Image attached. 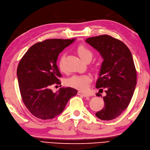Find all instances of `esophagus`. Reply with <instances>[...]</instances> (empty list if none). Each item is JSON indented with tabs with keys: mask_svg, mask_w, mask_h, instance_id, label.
<instances>
[{
	"mask_svg": "<svg viewBox=\"0 0 150 150\" xmlns=\"http://www.w3.org/2000/svg\"><path fill=\"white\" fill-rule=\"evenodd\" d=\"M77 94H78V95L82 96H83V97H89V94L87 93H83V92H82V91H79Z\"/></svg>",
	"mask_w": 150,
	"mask_h": 150,
	"instance_id": "esophagus-1",
	"label": "esophagus"
}]
</instances>
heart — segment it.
<instances>
[{"mask_svg":"<svg viewBox=\"0 0 150 150\" xmlns=\"http://www.w3.org/2000/svg\"><path fill=\"white\" fill-rule=\"evenodd\" d=\"M76 51H77L79 56L84 61L89 59H91L93 57V52L85 45H79L76 49ZM64 55L63 54L61 56L59 61V67L61 71L64 70ZM91 80L92 78L89 75H74L67 80L66 83L67 86L75 88L76 89L86 91L89 87Z\"/></svg>","mask_w":150,"mask_h":150,"instance_id":"b5f03b06","label":"heart"}]
</instances>
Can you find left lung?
Listing matches in <instances>:
<instances>
[{
	"mask_svg": "<svg viewBox=\"0 0 150 150\" xmlns=\"http://www.w3.org/2000/svg\"><path fill=\"white\" fill-rule=\"evenodd\" d=\"M86 42L103 59L96 87L105 88L106 94L103 97L105 106L96 116L113 120L127 108L135 90L137 75L132 54L124 43L108 35L88 38Z\"/></svg>",
	"mask_w": 150,
	"mask_h": 150,
	"instance_id": "1",
	"label": "left lung"
}]
</instances>
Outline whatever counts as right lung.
<instances>
[{
  "mask_svg": "<svg viewBox=\"0 0 150 150\" xmlns=\"http://www.w3.org/2000/svg\"><path fill=\"white\" fill-rule=\"evenodd\" d=\"M74 39H47L34 44L19 63L17 77L22 100L33 115L48 120L63 112L68 101L77 94L71 87L51 89L60 84L61 74L56 62L59 54L72 44Z\"/></svg>",
  "mask_w": 150,
  "mask_h": 150,
  "instance_id": "add662e5",
  "label": "right lung"
}]
</instances>
